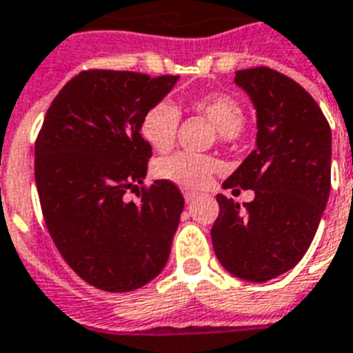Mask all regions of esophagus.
<instances>
[{
    "label": "esophagus",
    "mask_w": 353,
    "mask_h": 353,
    "mask_svg": "<svg viewBox=\"0 0 353 353\" xmlns=\"http://www.w3.org/2000/svg\"><path fill=\"white\" fill-rule=\"evenodd\" d=\"M183 196H185V201H187V203H190V201L196 199V194L190 192V190H183Z\"/></svg>",
    "instance_id": "esophagus-1"
}]
</instances>
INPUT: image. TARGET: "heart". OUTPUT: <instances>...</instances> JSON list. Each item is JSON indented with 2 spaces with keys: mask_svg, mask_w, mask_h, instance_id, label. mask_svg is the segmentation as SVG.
Here are the masks:
<instances>
[{
  "mask_svg": "<svg viewBox=\"0 0 353 353\" xmlns=\"http://www.w3.org/2000/svg\"><path fill=\"white\" fill-rule=\"evenodd\" d=\"M188 110L209 119L221 137H234L245 126V112L238 101L223 93H205L187 102ZM179 128V112L166 101L155 102L144 112L139 132L141 137L155 150L168 152L176 143ZM220 168L212 155L177 152L155 163V176L187 190H201Z\"/></svg>",
  "mask_w": 353,
  "mask_h": 353,
  "instance_id": "heart-1",
  "label": "heart"
}]
</instances>
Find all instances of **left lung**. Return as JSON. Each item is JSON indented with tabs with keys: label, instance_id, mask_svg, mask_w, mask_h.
Instances as JSON below:
<instances>
[{
	"label": "left lung",
	"instance_id": "left-lung-1",
	"mask_svg": "<svg viewBox=\"0 0 353 353\" xmlns=\"http://www.w3.org/2000/svg\"><path fill=\"white\" fill-rule=\"evenodd\" d=\"M256 108V148L225 188L254 190L251 203L218 194L212 247L231 274L265 282L301 262L317 232L332 181V130L301 84L269 68L236 71Z\"/></svg>",
	"mask_w": 353,
	"mask_h": 353
}]
</instances>
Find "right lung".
<instances>
[{
    "instance_id": "obj_1",
    "label": "right lung",
    "mask_w": 353,
    "mask_h": 353,
    "mask_svg": "<svg viewBox=\"0 0 353 353\" xmlns=\"http://www.w3.org/2000/svg\"><path fill=\"white\" fill-rule=\"evenodd\" d=\"M179 77L88 69L47 110L34 144V179L47 231L69 268L110 293L139 290L163 271L179 225V188L144 187L152 157L144 112ZM141 185L139 202L123 196Z\"/></svg>"
}]
</instances>
